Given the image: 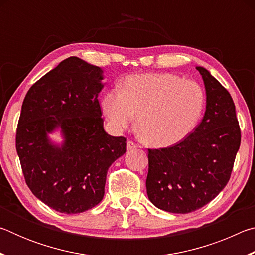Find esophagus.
Listing matches in <instances>:
<instances>
[{
	"mask_svg": "<svg viewBox=\"0 0 255 255\" xmlns=\"http://www.w3.org/2000/svg\"><path fill=\"white\" fill-rule=\"evenodd\" d=\"M136 148H137V145L133 143V141H131V140L127 141V150H133Z\"/></svg>",
	"mask_w": 255,
	"mask_h": 255,
	"instance_id": "34e87169",
	"label": "esophagus"
}]
</instances>
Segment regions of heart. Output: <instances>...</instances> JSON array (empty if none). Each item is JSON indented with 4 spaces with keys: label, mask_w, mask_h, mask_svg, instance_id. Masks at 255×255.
Here are the masks:
<instances>
[{
    "label": "heart",
    "mask_w": 255,
    "mask_h": 255,
    "mask_svg": "<svg viewBox=\"0 0 255 255\" xmlns=\"http://www.w3.org/2000/svg\"><path fill=\"white\" fill-rule=\"evenodd\" d=\"M206 94L195 81L172 73L128 77L123 91L111 90L101 100L103 114L116 130L130 126L137 115L138 132L146 143L166 147L195 130L204 114Z\"/></svg>",
    "instance_id": "1"
}]
</instances>
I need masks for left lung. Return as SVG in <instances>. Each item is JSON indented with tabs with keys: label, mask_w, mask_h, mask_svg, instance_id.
<instances>
[{
	"label": "left lung",
	"mask_w": 255,
	"mask_h": 255,
	"mask_svg": "<svg viewBox=\"0 0 255 255\" xmlns=\"http://www.w3.org/2000/svg\"><path fill=\"white\" fill-rule=\"evenodd\" d=\"M206 91V111L193 132L171 147L148 149V199L157 208L188 214L225 188L241 145L234 101L202 66L196 67Z\"/></svg>",
	"instance_id": "obj_1"
}]
</instances>
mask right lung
Instances as JSON below:
<instances>
[{"mask_svg":"<svg viewBox=\"0 0 255 255\" xmlns=\"http://www.w3.org/2000/svg\"><path fill=\"white\" fill-rule=\"evenodd\" d=\"M103 79L102 68L72 56L29 89L21 108L15 146L25 182L59 213L97 206L110 165L126 153V138L103 128L98 100ZM55 132L60 143L50 138Z\"/></svg>","mask_w":255,"mask_h":255,"instance_id":"add662e5","label":"right lung"}]
</instances>
